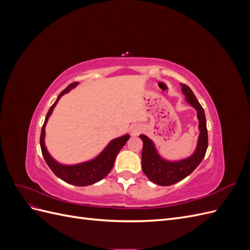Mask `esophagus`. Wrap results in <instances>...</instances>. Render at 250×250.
Wrapping results in <instances>:
<instances>
[{
	"label": "esophagus",
	"mask_w": 250,
	"mask_h": 250,
	"mask_svg": "<svg viewBox=\"0 0 250 250\" xmlns=\"http://www.w3.org/2000/svg\"><path fill=\"white\" fill-rule=\"evenodd\" d=\"M142 131V128L140 126H133L131 128V134L132 135H138Z\"/></svg>",
	"instance_id": "34e87169"
}]
</instances>
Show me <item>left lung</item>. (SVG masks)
Segmentation results:
<instances>
[{"instance_id":"8db88e82","label":"left lung","mask_w":250,"mask_h":250,"mask_svg":"<svg viewBox=\"0 0 250 250\" xmlns=\"http://www.w3.org/2000/svg\"><path fill=\"white\" fill-rule=\"evenodd\" d=\"M181 90L186 95L188 103L197 110V118L199 120V138L197 148L195 152L188 158L178 162L165 161L157 153L153 142L146 135L141 134L140 138L143 141L142 150V169L145 175L152 183L160 186H171L183 180L198 167V165L206 155L208 140L207 120L204 110L198 100L196 99L192 89L186 84H181Z\"/></svg>"}]
</instances>
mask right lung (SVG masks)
<instances>
[{"label":"right lung","mask_w":250,"mask_h":250,"mask_svg":"<svg viewBox=\"0 0 250 250\" xmlns=\"http://www.w3.org/2000/svg\"><path fill=\"white\" fill-rule=\"evenodd\" d=\"M77 84L78 82L71 83L69 86L60 93V95L57 97V100L50 107L42 128L41 148H42V153L43 155L44 161H46L49 168L57 177L62 179L67 184L78 186V187H84V186H89L95 183H98V181H100L107 175L113 167V163H115V160L117 157V154L119 153V151L122 149V147L125 145L126 142L129 140L130 135L125 134L123 137L112 140L99 155L89 162L72 165V166H66V165L57 163L54 158L50 155L46 146H44V134H46L44 133V128H46L48 119L50 118L53 109H54V107L56 106V104L59 101L60 98L67 92H70V90L75 86H77Z\"/></svg>","instance_id":"right-lung-1"}]
</instances>
